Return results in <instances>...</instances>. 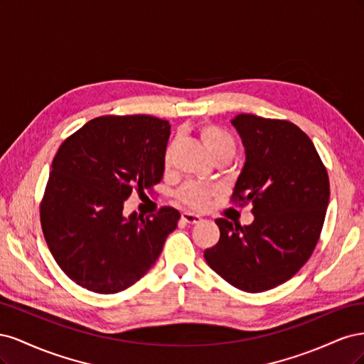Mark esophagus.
Wrapping results in <instances>:
<instances>
[{"mask_svg": "<svg viewBox=\"0 0 364 364\" xmlns=\"http://www.w3.org/2000/svg\"><path fill=\"white\" fill-rule=\"evenodd\" d=\"M182 222L183 223H188V225H197L202 222V217L197 215V214H193V213H182Z\"/></svg>", "mask_w": 364, "mask_h": 364, "instance_id": "obj_1", "label": "esophagus"}]
</instances>
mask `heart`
<instances>
[{
  "mask_svg": "<svg viewBox=\"0 0 364 364\" xmlns=\"http://www.w3.org/2000/svg\"><path fill=\"white\" fill-rule=\"evenodd\" d=\"M200 139L203 142L205 149L208 150L209 155L214 158L222 155H234L235 151V142L230 138L225 130L214 124H205L200 127ZM173 146H168L164 155V164L168 165L171 158ZM214 188L206 186L202 183H186L183 188L179 191V199L190 208L194 209H203L211 202L214 196Z\"/></svg>",
  "mask_w": 364,
  "mask_h": 364,
  "instance_id": "b5f03b06",
  "label": "heart"
}]
</instances>
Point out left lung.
I'll list each match as a JSON object with an SVG mask.
<instances>
[{
	"mask_svg": "<svg viewBox=\"0 0 364 364\" xmlns=\"http://www.w3.org/2000/svg\"><path fill=\"white\" fill-rule=\"evenodd\" d=\"M246 161L232 202H252L247 226L217 218L218 243L203 257L234 287L259 293L289 281L311 257L329 200V181L313 141L296 124L240 114L230 119Z\"/></svg>",
	"mask_w": 364,
	"mask_h": 364,
	"instance_id": "obj_1",
	"label": "left lung"
}]
</instances>
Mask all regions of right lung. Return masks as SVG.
<instances>
[{"mask_svg": "<svg viewBox=\"0 0 364 364\" xmlns=\"http://www.w3.org/2000/svg\"><path fill=\"white\" fill-rule=\"evenodd\" d=\"M167 119L98 117L62 142L41 205L53 258L80 287L114 294L151 269L178 228V209L123 214L132 191L153 190L164 174Z\"/></svg>", "mask_w": 364, "mask_h": 364, "instance_id": "1", "label": "right lung"}]
</instances>
